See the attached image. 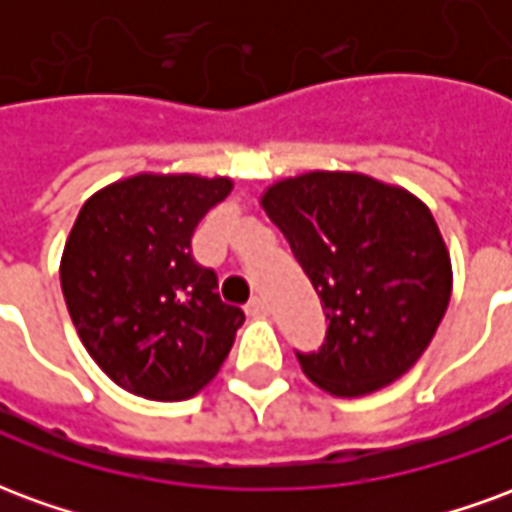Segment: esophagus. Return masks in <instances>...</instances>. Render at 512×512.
<instances>
[{
  "label": "esophagus",
  "mask_w": 512,
  "mask_h": 512,
  "mask_svg": "<svg viewBox=\"0 0 512 512\" xmlns=\"http://www.w3.org/2000/svg\"><path fill=\"white\" fill-rule=\"evenodd\" d=\"M246 312H249V315H266V312H268L266 299H260V296H255V299L246 304Z\"/></svg>",
  "instance_id": "esophagus-1"
}]
</instances>
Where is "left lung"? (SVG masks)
<instances>
[{
    "label": "left lung",
    "mask_w": 512,
    "mask_h": 512,
    "mask_svg": "<svg viewBox=\"0 0 512 512\" xmlns=\"http://www.w3.org/2000/svg\"><path fill=\"white\" fill-rule=\"evenodd\" d=\"M263 208L326 315L321 348L296 351L304 376L359 397L411 370L452 293L450 255L428 205L359 172H307L274 183Z\"/></svg>",
    "instance_id": "obj_1"
}]
</instances>
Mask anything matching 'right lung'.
Listing matches in <instances>:
<instances>
[{
  "instance_id": "add662e5",
  "label": "right lung",
  "mask_w": 512,
  "mask_h": 512,
  "mask_svg": "<svg viewBox=\"0 0 512 512\" xmlns=\"http://www.w3.org/2000/svg\"><path fill=\"white\" fill-rule=\"evenodd\" d=\"M233 189L227 178L134 175L84 202L62 252L71 321L117 386L186 400L233 348L244 310L224 304L191 235Z\"/></svg>"
}]
</instances>
